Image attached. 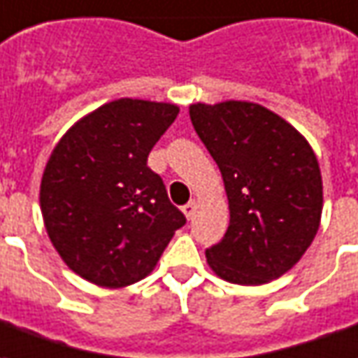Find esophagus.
Segmentation results:
<instances>
[{
    "label": "esophagus",
    "mask_w": 358,
    "mask_h": 358,
    "mask_svg": "<svg viewBox=\"0 0 358 358\" xmlns=\"http://www.w3.org/2000/svg\"><path fill=\"white\" fill-rule=\"evenodd\" d=\"M196 208H198V204L194 202V200H192V202H189V204L182 206V213H185V217L190 221V219L194 217V213H196Z\"/></svg>",
    "instance_id": "1"
}]
</instances>
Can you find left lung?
I'll return each mask as SVG.
<instances>
[{
    "instance_id": "obj_1",
    "label": "left lung",
    "mask_w": 358,
    "mask_h": 358,
    "mask_svg": "<svg viewBox=\"0 0 358 358\" xmlns=\"http://www.w3.org/2000/svg\"><path fill=\"white\" fill-rule=\"evenodd\" d=\"M189 114L221 171L231 213L223 240L206 250L208 265L242 286L282 276L320 225L322 177L311 145L257 103H196Z\"/></svg>"
}]
</instances>
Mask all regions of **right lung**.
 Wrapping results in <instances>:
<instances>
[{"label": "right lung", "instance_id": "right-lung-1", "mask_svg": "<svg viewBox=\"0 0 358 358\" xmlns=\"http://www.w3.org/2000/svg\"><path fill=\"white\" fill-rule=\"evenodd\" d=\"M177 114V104L118 99L85 114L55 145L41 177V215L62 262L87 282H139L185 225L147 166Z\"/></svg>", "mask_w": 358, "mask_h": 358}]
</instances>
